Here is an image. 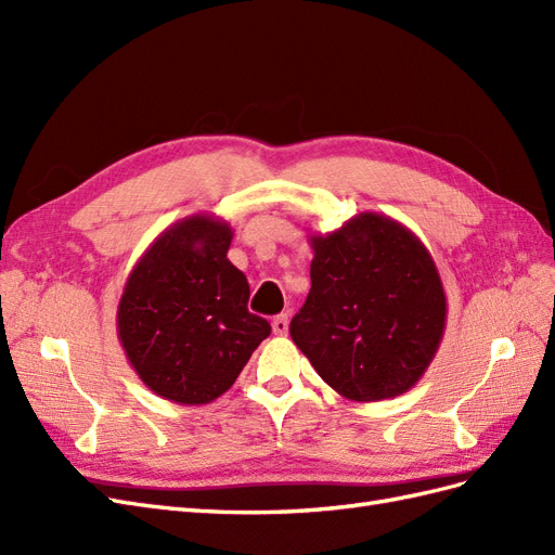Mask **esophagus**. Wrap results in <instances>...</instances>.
<instances>
[{"label": "esophagus", "instance_id": "esophagus-1", "mask_svg": "<svg viewBox=\"0 0 555 555\" xmlns=\"http://www.w3.org/2000/svg\"><path fill=\"white\" fill-rule=\"evenodd\" d=\"M271 326H273V333L275 335H287V331H289V314H278L273 322H271Z\"/></svg>", "mask_w": 555, "mask_h": 555}]
</instances>
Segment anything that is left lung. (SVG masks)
Returning <instances> with one entry per match:
<instances>
[{
  "mask_svg": "<svg viewBox=\"0 0 555 555\" xmlns=\"http://www.w3.org/2000/svg\"><path fill=\"white\" fill-rule=\"evenodd\" d=\"M289 333L317 375L357 402L410 391L438 354L447 296L430 251L391 217L361 212L326 236Z\"/></svg>",
  "mask_w": 555,
  "mask_h": 555,
  "instance_id": "left-lung-1",
  "label": "left lung"
}]
</instances>
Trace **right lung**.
<instances>
[{"label":"right lung","instance_id":"add662e5","mask_svg":"<svg viewBox=\"0 0 555 555\" xmlns=\"http://www.w3.org/2000/svg\"><path fill=\"white\" fill-rule=\"evenodd\" d=\"M231 238L220 217H184L125 282L117 338L147 389L178 405H208L229 391L271 335V324L247 310V278L227 259Z\"/></svg>","mask_w":555,"mask_h":555}]
</instances>
